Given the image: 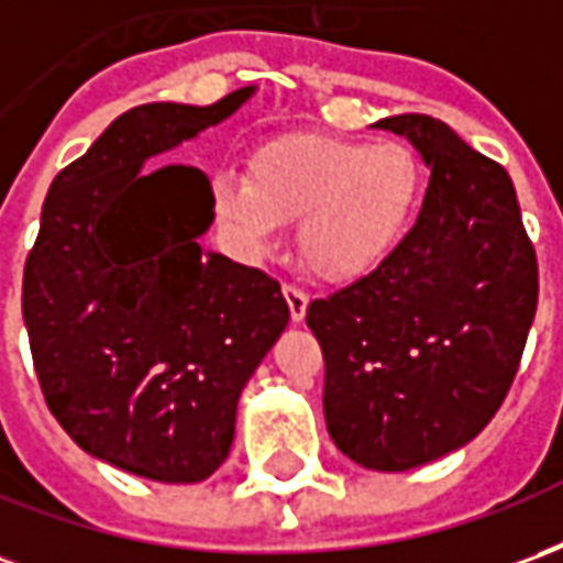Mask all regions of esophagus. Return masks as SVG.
Listing matches in <instances>:
<instances>
[{"mask_svg":"<svg viewBox=\"0 0 563 563\" xmlns=\"http://www.w3.org/2000/svg\"><path fill=\"white\" fill-rule=\"evenodd\" d=\"M283 298H286V305H289V317H292V322H301L307 313V295L286 283V286H283Z\"/></svg>","mask_w":563,"mask_h":563,"instance_id":"1","label":"esophagus"}]
</instances>
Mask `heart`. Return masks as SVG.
Listing matches in <instances>:
<instances>
[{
  "instance_id": "obj_1",
  "label": "heart",
  "mask_w": 563,
  "mask_h": 563,
  "mask_svg": "<svg viewBox=\"0 0 563 563\" xmlns=\"http://www.w3.org/2000/svg\"><path fill=\"white\" fill-rule=\"evenodd\" d=\"M422 162L407 144L283 135L250 156L244 177H213V210L241 244L271 253L298 222V250L317 277L355 283L398 250L422 201Z\"/></svg>"
}]
</instances>
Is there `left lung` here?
I'll return each mask as SVG.
<instances>
[{
  "instance_id": "left-lung-1",
  "label": "left lung",
  "mask_w": 563,
  "mask_h": 563,
  "mask_svg": "<svg viewBox=\"0 0 563 563\" xmlns=\"http://www.w3.org/2000/svg\"><path fill=\"white\" fill-rule=\"evenodd\" d=\"M431 168L416 225L374 274L307 307L325 358L331 440L398 473L471 443L519 371L537 253L504 165L434 117L379 120Z\"/></svg>"
}]
</instances>
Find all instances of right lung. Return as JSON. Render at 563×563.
<instances>
[{
  "instance_id": "1",
  "label": "right lung",
  "mask_w": 563,
  "mask_h": 563,
  "mask_svg": "<svg viewBox=\"0 0 563 563\" xmlns=\"http://www.w3.org/2000/svg\"><path fill=\"white\" fill-rule=\"evenodd\" d=\"M253 96L120 114L56 174L23 268V322L44 401L84 452L156 483H201L234 410L289 322L280 283L198 238L213 222L205 174L141 172Z\"/></svg>"
}]
</instances>
